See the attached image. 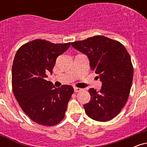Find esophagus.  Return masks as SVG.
<instances>
[{
	"mask_svg": "<svg viewBox=\"0 0 147 147\" xmlns=\"http://www.w3.org/2000/svg\"><path fill=\"white\" fill-rule=\"evenodd\" d=\"M81 90H82V88H77V87H75V88H74V91H75V92H80Z\"/></svg>",
	"mask_w": 147,
	"mask_h": 147,
	"instance_id": "1",
	"label": "esophagus"
}]
</instances>
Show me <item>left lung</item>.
Masks as SVG:
<instances>
[{
    "label": "left lung",
    "mask_w": 147,
    "mask_h": 147,
    "mask_svg": "<svg viewBox=\"0 0 147 147\" xmlns=\"http://www.w3.org/2000/svg\"><path fill=\"white\" fill-rule=\"evenodd\" d=\"M74 48L87 55L91 70L98 74L101 90L89 89L90 100L84 104L86 113L99 122H107L125 106L132 85L133 68L125 47L104 36H95L71 43Z\"/></svg>",
    "instance_id": "obj_1"
}]
</instances>
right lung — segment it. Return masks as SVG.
Here are the masks:
<instances>
[{
  "label": "right lung",
  "instance_id": "add662e5",
  "mask_svg": "<svg viewBox=\"0 0 147 147\" xmlns=\"http://www.w3.org/2000/svg\"><path fill=\"white\" fill-rule=\"evenodd\" d=\"M70 45L36 39L16 52L11 70L13 92L22 110L37 124L55 126L65 117L74 88L68 85L55 88L45 78Z\"/></svg>",
  "mask_w": 147,
  "mask_h": 147
}]
</instances>
